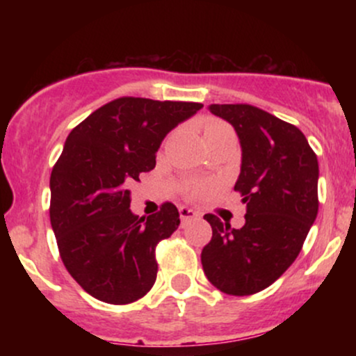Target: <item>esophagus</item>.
<instances>
[{"label": "esophagus", "mask_w": 356, "mask_h": 356, "mask_svg": "<svg viewBox=\"0 0 356 356\" xmlns=\"http://www.w3.org/2000/svg\"><path fill=\"white\" fill-rule=\"evenodd\" d=\"M179 214H181L182 224L187 222V220H192V219H197L199 218V212L194 211V209H191V207H187V206L179 207Z\"/></svg>", "instance_id": "esophagus-1"}]
</instances>
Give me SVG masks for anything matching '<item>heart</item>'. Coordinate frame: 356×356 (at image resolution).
I'll return each mask as SVG.
<instances>
[{"mask_svg": "<svg viewBox=\"0 0 356 356\" xmlns=\"http://www.w3.org/2000/svg\"><path fill=\"white\" fill-rule=\"evenodd\" d=\"M222 129H227V125L226 124H222V122H219V120H207L206 122V127H204V136H206V134H211V132H216V130H222ZM207 184H197V186L194 187V189H192V192H194V194H201V192H204L207 189Z\"/></svg>", "mask_w": 356, "mask_h": 356, "instance_id": "b5f03b06", "label": "heart"}]
</instances>
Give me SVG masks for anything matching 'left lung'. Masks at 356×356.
<instances>
[{"mask_svg":"<svg viewBox=\"0 0 356 356\" xmlns=\"http://www.w3.org/2000/svg\"><path fill=\"white\" fill-rule=\"evenodd\" d=\"M234 127L241 172L234 191L246 204L239 229L214 214L212 239L202 249L204 275L219 291H263L293 264L318 214V159L300 129L246 104L209 105Z\"/></svg>","mask_w":356,"mask_h":356,"instance_id":"1","label":"left lung"}]
</instances>
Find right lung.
<instances>
[{"label": "right lung", "mask_w": 356, "mask_h": 356, "mask_svg": "<svg viewBox=\"0 0 356 356\" xmlns=\"http://www.w3.org/2000/svg\"><path fill=\"white\" fill-rule=\"evenodd\" d=\"M202 104L122 97L72 130L50 177V220L61 261L88 295L127 305L157 277L155 246L181 219L165 202L149 218L130 211V186L155 167L167 134Z\"/></svg>", "instance_id": "obj_1"}]
</instances>
